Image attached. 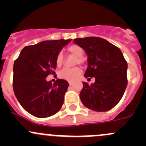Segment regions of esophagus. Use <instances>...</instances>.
Here are the masks:
<instances>
[{
    "label": "esophagus",
    "mask_w": 146,
    "mask_h": 146,
    "mask_svg": "<svg viewBox=\"0 0 146 146\" xmlns=\"http://www.w3.org/2000/svg\"><path fill=\"white\" fill-rule=\"evenodd\" d=\"M68 82H69V85H73V82H72L69 81Z\"/></svg>",
    "instance_id": "34e87169"
}]
</instances>
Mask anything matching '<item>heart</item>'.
I'll return each mask as SVG.
<instances>
[{
    "mask_svg": "<svg viewBox=\"0 0 146 146\" xmlns=\"http://www.w3.org/2000/svg\"><path fill=\"white\" fill-rule=\"evenodd\" d=\"M67 50L69 53L77 56V59L76 61V64H78V63L82 64V57L83 56L84 51L80 46L77 44H72L68 47ZM63 63H64V54H63L62 51H59L57 54L56 57V64L58 67H60V66H62ZM81 73L82 70L78 66L73 68H64L59 72L58 76L61 78L64 79L68 81H74L81 75Z\"/></svg>",
    "mask_w": 146,
    "mask_h": 146,
    "instance_id": "b5f03b06",
    "label": "heart"
}]
</instances>
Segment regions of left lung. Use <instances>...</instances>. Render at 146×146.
I'll return each instance as SVG.
<instances>
[{
    "mask_svg": "<svg viewBox=\"0 0 146 146\" xmlns=\"http://www.w3.org/2000/svg\"><path fill=\"white\" fill-rule=\"evenodd\" d=\"M73 42L83 48L88 56L84 76L95 78L91 85L83 82L80 100L93 111L110 110L121 100L128 84L127 62L121 51L96 36L76 38Z\"/></svg>",
    "mask_w": 146,
    "mask_h": 146,
    "instance_id": "obj_1",
    "label": "left lung"
}]
</instances>
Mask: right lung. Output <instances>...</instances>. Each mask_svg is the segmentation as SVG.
Masks as SVG:
<instances>
[{"instance_id":"right-lung-1","label":"right lung","mask_w":146,"mask_h":146,"mask_svg":"<svg viewBox=\"0 0 146 146\" xmlns=\"http://www.w3.org/2000/svg\"><path fill=\"white\" fill-rule=\"evenodd\" d=\"M70 41H44L27 46L15 61L13 78L15 95L24 110L35 117H50L62 107L68 82L57 79L52 84L46 81V78L55 74L57 54Z\"/></svg>"}]
</instances>
